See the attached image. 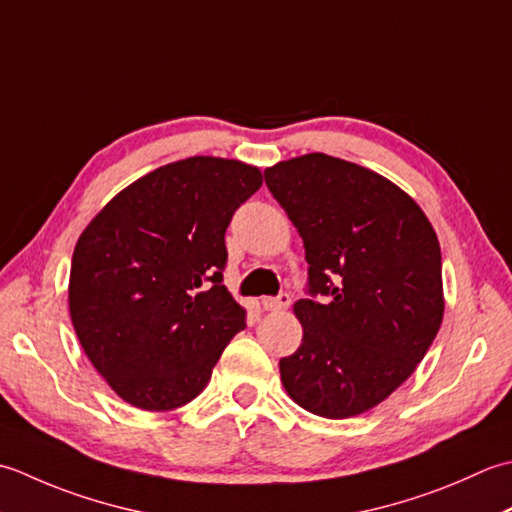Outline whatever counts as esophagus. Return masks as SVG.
Listing matches in <instances>:
<instances>
[{
	"label": "esophagus",
	"instance_id": "1",
	"mask_svg": "<svg viewBox=\"0 0 512 512\" xmlns=\"http://www.w3.org/2000/svg\"><path fill=\"white\" fill-rule=\"evenodd\" d=\"M289 302H291V298L287 294H280L276 298L265 296L263 300H260V305H263V309H267V311H283L289 307Z\"/></svg>",
	"mask_w": 512,
	"mask_h": 512
}]
</instances>
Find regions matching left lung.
I'll use <instances>...</instances> for the list:
<instances>
[{"instance_id":"obj_1","label":"left lung","mask_w":512,"mask_h":512,"mask_svg":"<svg viewBox=\"0 0 512 512\" xmlns=\"http://www.w3.org/2000/svg\"><path fill=\"white\" fill-rule=\"evenodd\" d=\"M305 247L309 294L280 380L302 409L344 420L411 378L444 318L442 254L429 218L393 181L311 152L265 170Z\"/></svg>"}]
</instances>
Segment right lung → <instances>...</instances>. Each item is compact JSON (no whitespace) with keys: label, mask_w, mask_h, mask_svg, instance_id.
<instances>
[{"label":"right lung","mask_w":512,"mask_h":512,"mask_svg":"<svg viewBox=\"0 0 512 512\" xmlns=\"http://www.w3.org/2000/svg\"><path fill=\"white\" fill-rule=\"evenodd\" d=\"M260 185L256 165L190 156L123 187L81 232L70 320L123 402L143 411L192 402L245 329V309L223 285L225 229Z\"/></svg>","instance_id":"add662e5"}]
</instances>
